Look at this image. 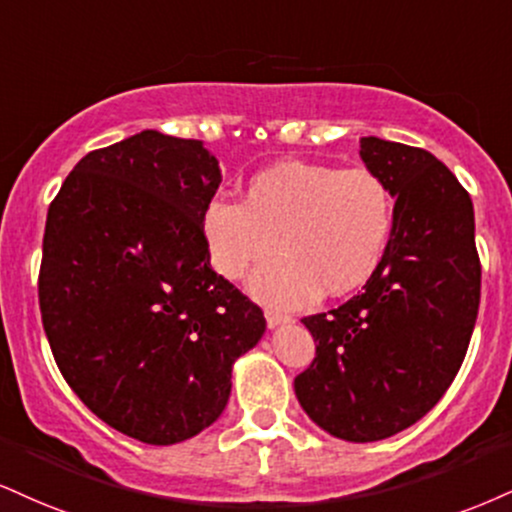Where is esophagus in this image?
I'll use <instances>...</instances> for the list:
<instances>
[{
    "instance_id": "34e87169",
    "label": "esophagus",
    "mask_w": 512,
    "mask_h": 512,
    "mask_svg": "<svg viewBox=\"0 0 512 512\" xmlns=\"http://www.w3.org/2000/svg\"><path fill=\"white\" fill-rule=\"evenodd\" d=\"M264 317H267V324L272 326H281V324H291V317L288 315H281V312H276V310H267L264 312Z\"/></svg>"
}]
</instances>
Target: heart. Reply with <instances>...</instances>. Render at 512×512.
I'll return each instance as SVG.
<instances>
[{"mask_svg": "<svg viewBox=\"0 0 512 512\" xmlns=\"http://www.w3.org/2000/svg\"><path fill=\"white\" fill-rule=\"evenodd\" d=\"M393 226V197L367 169L283 159L245 183L243 202L209 197L200 214L207 260L219 276L250 279V291L276 307L341 298L377 272Z\"/></svg>", "mask_w": 512, "mask_h": 512, "instance_id": "heart-1", "label": "heart"}]
</instances>
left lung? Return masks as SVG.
<instances>
[{
    "instance_id": "obj_1",
    "label": "left lung",
    "mask_w": 512,
    "mask_h": 512,
    "mask_svg": "<svg viewBox=\"0 0 512 512\" xmlns=\"http://www.w3.org/2000/svg\"><path fill=\"white\" fill-rule=\"evenodd\" d=\"M360 157L386 183L393 226L362 293L305 317L317 357L295 396L343 441H381L422 420L463 365L477 322L479 267L467 190L432 152L369 135Z\"/></svg>"
}]
</instances>
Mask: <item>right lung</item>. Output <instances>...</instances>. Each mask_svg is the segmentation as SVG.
I'll return each mask as SVG.
<instances>
[{
	"label": "right lung",
	"mask_w": 512,
	"mask_h": 512,
	"mask_svg": "<svg viewBox=\"0 0 512 512\" xmlns=\"http://www.w3.org/2000/svg\"><path fill=\"white\" fill-rule=\"evenodd\" d=\"M221 183L202 140L135 133L92 150L47 212L42 326L66 384L116 432L171 446L217 422L262 310L209 267Z\"/></svg>",
	"instance_id": "add662e5"
}]
</instances>
